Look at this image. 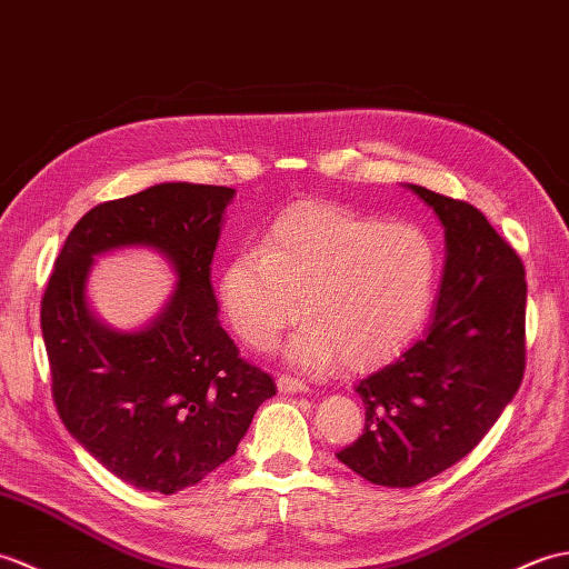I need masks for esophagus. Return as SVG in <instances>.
<instances>
[{
    "instance_id": "34e87169",
    "label": "esophagus",
    "mask_w": 569,
    "mask_h": 569,
    "mask_svg": "<svg viewBox=\"0 0 569 569\" xmlns=\"http://www.w3.org/2000/svg\"><path fill=\"white\" fill-rule=\"evenodd\" d=\"M277 389L282 391V395H301V391H307V385L295 380V377H277Z\"/></svg>"
}]
</instances>
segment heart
Masks as SVG:
<instances>
[{
	"label": "heart",
	"mask_w": 569,
	"mask_h": 569,
	"mask_svg": "<svg viewBox=\"0 0 569 569\" xmlns=\"http://www.w3.org/2000/svg\"><path fill=\"white\" fill-rule=\"evenodd\" d=\"M438 248L421 226L305 199L282 209L258 248L223 264L217 295L236 336L272 350L299 319L287 362L328 375L397 358L419 333L438 284Z\"/></svg>",
	"instance_id": "heart-1"
}]
</instances>
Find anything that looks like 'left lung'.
<instances>
[{"mask_svg":"<svg viewBox=\"0 0 569 569\" xmlns=\"http://www.w3.org/2000/svg\"><path fill=\"white\" fill-rule=\"evenodd\" d=\"M446 231L433 321L397 362L360 380L362 436L338 452L382 487H416L460 462L497 423L526 368V270L467 201L403 184Z\"/></svg>","mask_w":569,"mask_h":569,"instance_id":"obj_1","label":"left lung"}]
</instances>
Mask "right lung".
Here are the masks:
<instances>
[{
    "instance_id": "1",
    "label": "right lung",
    "mask_w": 569,
    "mask_h": 569,
    "mask_svg": "<svg viewBox=\"0 0 569 569\" xmlns=\"http://www.w3.org/2000/svg\"><path fill=\"white\" fill-rule=\"evenodd\" d=\"M236 189L162 182L104 201L74 223L41 301L53 399L72 438L126 485L174 495L229 460L274 395L219 323L211 287L226 207ZM148 247L176 287L146 327L99 320L86 297L93 258Z\"/></svg>"
}]
</instances>
